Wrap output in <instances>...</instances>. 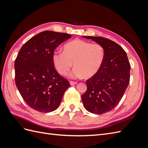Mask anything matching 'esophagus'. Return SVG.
Returning a JSON list of instances; mask_svg holds the SVG:
<instances>
[{
	"mask_svg": "<svg viewBox=\"0 0 148 148\" xmlns=\"http://www.w3.org/2000/svg\"><path fill=\"white\" fill-rule=\"evenodd\" d=\"M70 84L71 86H73V85H75L77 84V82H72V81H70Z\"/></svg>",
	"mask_w": 148,
	"mask_h": 148,
	"instance_id": "34e87169",
	"label": "esophagus"
}]
</instances>
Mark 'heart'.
<instances>
[{
  "instance_id": "1",
  "label": "heart",
  "mask_w": 148,
  "mask_h": 148,
  "mask_svg": "<svg viewBox=\"0 0 148 148\" xmlns=\"http://www.w3.org/2000/svg\"><path fill=\"white\" fill-rule=\"evenodd\" d=\"M104 58L105 51L101 44L82 39L67 42L64 52L54 51L52 56L53 65L62 75H67L73 63L75 68L70 74L73 78L93 77L99 71Z\"/></svg>"
}]
</instances>
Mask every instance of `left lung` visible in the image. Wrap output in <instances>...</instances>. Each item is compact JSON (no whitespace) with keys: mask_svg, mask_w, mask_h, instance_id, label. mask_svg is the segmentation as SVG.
I'll return each mask as SVG.
<instances>
[{"mask_svg":"<svg viewBox=\"0 0 148 148\" xmlns=\"http://www.w3.org/2000/svg\"><path fill=\"white\" fill-rule=\"evenodd\" d=\"M83 38L101 44L105 51L99 71L86 81L87 90L82 96L83 104L89 112L104 114L112 110L122 98L130 82V64L126 52L116 42L98 36Z\"/></svg>","mask_w":148,"mask_h":148,"instance_id":"8db88e82","label":"left lung"}]
</instances>
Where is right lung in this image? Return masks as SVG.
Returning <instances> with one entry per match:
<instances>
[{"instance_id":"right-lung-1","label":"right lung","mask_w":148,"mask_h":148,"mask_svg":"<svg viewBox=\"0 0 148 148\" xmlns=\"http://www.w3.org/2000/svg\"><path fill=\"white\" fill-rule=\"evenodd\" d=\"M67 33L45 31L31 38L21 47L15 62V83L23 99L41 112L57 109L70 85L57 73L52 53L70 38Z\"/></svg>"}]
</instances>
